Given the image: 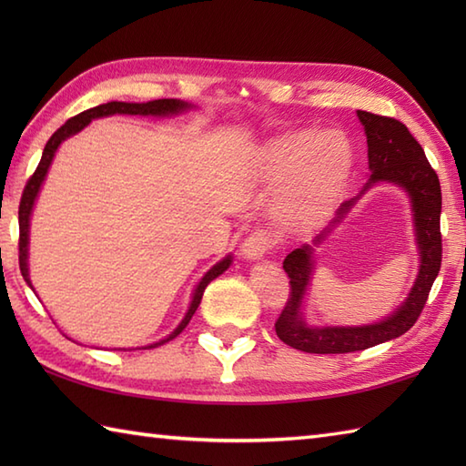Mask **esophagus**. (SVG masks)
Segmentation results:
<instances>
[{"label": "esophagus", "mask_w": 466, "mask_h": 466, "mask_svg": "<svg viewBox=\"0 0 466 466\" xmlns=\"http://www.w3.org/2000/svg\"><path fill=\"white\" fill-rule=\"evenodd\" d=\"M276 244H279V240H276L268 230L258 228V230L252 232L248 238L244 240L242 256H244V258H248V260H258V258H262L264 254H268L270 250H274Z\"/></svg>", "instance_id": "obj_1"}]
</instances>
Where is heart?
Returning <instances> with one entry per match:
<instances>
[{
  "instance_id": "b5f03b06",
  "label": "heart",
  "mask_w": 466,
  "mask_h": 466,
  "mask_svg": "<svg viewBox=\"0 0 466 466\" xmlns=\"http://www.w3.org/2000/svg\"><path fill=\"white\" fill-rule=\"evenodd\" d=\"M350 144L340 132L289 134L266 147L260 172L266 182L284 184L279 216L304 222L319 216L340 192L350 172Z\"/></svg>"
}]
</instances>
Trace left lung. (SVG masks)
Segmentation results:
<instances>
[{"label": "left lung", "instance_id": "left-lung-1", "mask_svg": "<svg viewBox=\"0 0 466 466\" xmlns=\"http://www.w3.org/2000/svg\"><path fill=\"white\" fill-rule=\"evenodd\" d=\"M364 126L366 144H369V167L370 177L362 187L364 194L376 182H392L407 190L412 204L414 232H417L420 268L409 299L402 302L384 320L369 326H309L302 319L300 306L306 286L312 276V246L304 244L292 250L282 262L284 272L290 279V296L282 309L274 329L279 339L296 350L310 354H344L370 349L386 340L397 339L414 322L429 300L434 279L439 276L442 262V238H441V182L432 170L422 146L414 140L409 127L394 117H386L370 112H356ZM356 198L339 208L334 222L354 206ZM332 222V224H334ZM324 234L316 236L319 244Z\"/></svg>", "mask_w": 466, "mask_h": 466}]
</instances>
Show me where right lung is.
Listing matches in <instances>:
<instances>
[{
  "instance_id": "obj_1",
  "label": "right lung",
  "mask_w": 466,
  "mask_h": 466,
  "mask_svg": "<svg viewBox=\"0 0 466 466\" xmlns=\"http://www.w3.org/2000/svg\"><path fill=\"white\" fill-rule=\"evenodd\" d=\"M190 107V104L186 102H180V100H154V102H146V104H127V102H107V104H102V106H96V107H90V110H86L82 114H77L74 117H69V120L59 127L57 132H54V136L49 137L46 147H44V154H42V160H39L35 172L32 174V177H29L25 187H24V194H22V202H19V270H22V276L24 280L32 286V282H29V272H27V244H29V216H32V210H34V204H35V198H37V192L39 187H42L44 184V177L47 174V167L49 164H52L54 156H56V150L57 146L62 144L66 137L74 136L82 130V127H86L87 124H90L94 117H104V116H114V114H130V116H170V114H177V112H184ZM232 264V256H226L224 260L218 262L216 266H212L210 270H208L204 274V279L200 280V284L196 286L194 290V296H192V304L190 309H187L184 320L177 324V329L167 336V339L156 342V344H150L146 346V349H156V346H160L167 340L176 339L177 334H180L187 322L192 320L194 312L198 310V306H200V300H202V294L206 290V286L210 284L214 279H218L224 270H228V266Z\"/></svg>"
}]
</instances>
